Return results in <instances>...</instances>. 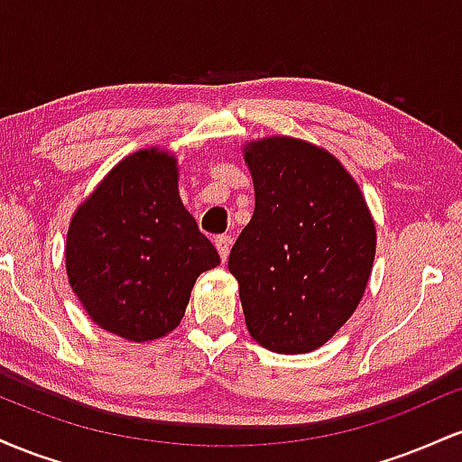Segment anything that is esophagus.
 <instances>
[{
	"label": "esophagus",
	"mask_w": 462,
	"mask_h": 462,
	"mask_svg": "<svg viewBox=\"0 0 462 462\" xmlns=\"http://www.w3.org/2000/svg\"><path fill=\"white\" fill-rule=\"evenodd\" d=\"M230 245H232V238L230 236L221 235V236L215 238V247H217V252H219L221 261H224V263L227 261V254H230Z\"/></svg>",
	"instance_id": "obj_1"
}]
</instances>
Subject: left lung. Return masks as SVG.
<instances>
[{"instance_id": "8db88e82", "label": "left lung", "mask_w": 462, "mask_h": 462, "mask_svg": "<svg viewBox=\"0 0 462 462\" xmlns=\"http://www.w3.org/2000/svg\"><path fill=\"white\" fill-rule=\"evenodd\" d=\"M254 215L227 269L245 326L275 354H309L358 309L375 256V224L352 173L293 136L243 145Z\"/></svg>"}]
</instances>
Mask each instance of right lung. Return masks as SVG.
<instances>
[{
	"instance_id": "1",
	"label": "right lung",
	"mask_w": 462,
	"mask_h": 462,
	"mask_svg": "<svg viewBox=\"0 0 462 462\" xmlns=\"http://www.w3.org/2000/svg\"><path fill=\"white\" fill-rule=\"evenodd\" d=\"M178 178V158L167 150L130 153L78 206L67 230V278L79 304L102 330L134 343L176 330L195 280L221 263L184 208Z\"/></svg>"
}]
</instances>
